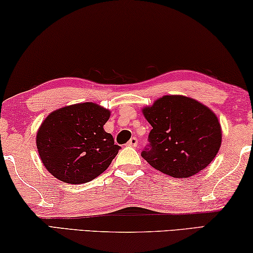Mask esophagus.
Wrapping results in <instances>:
<instances>
[{"label": "esophagus", "mask_w": 253, "mask_h": 253, "mask_svg": "<svg viewBox=\"0 0 253 253\" xmlns=\"http://www.w3.org/2000/svg\"><path fill=\"white\" fill-rule=\"evenodd\" d=\"M137 144H138V139L136 137H131L129 141L126 143L127 146H137Z\"/></svg>", "instance_id": "esophagus-1"}]
</instances>
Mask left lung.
<instances>
[{"label": "left lung", "instance_id": "8db88e82", "mask_svg": "<svg viewBox=\"0 0 253 253\" xmlns=\"http://www.w3.org/2000/svg\"><path fill=\"white\" fill-rule=\"evenodd\" d=\"M152 126L141 156L153 168L175 178H187L217 156L221 128L212 111L190 97L165 95L143 109Z\"/></svg>", "mask_w": 253, "mask_h": 253}]
</instances>
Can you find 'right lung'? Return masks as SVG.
<instances>
[{
  "instance_id": "1",
  "label": "right lung",
  "mask_w": 253,
  "mask_h": 253,
  "mask_svg": "<svg viewBox=\"0 0 253 253\" xmlns=\"http://www.w3.org/2000/svg\"><path fill=\"white\" fill-rule=\"evenodd\" d=\"M110 111L92 102L55 110L45 118L36 145L45 168L69 184L93 180L118 154L111 134L103 129Z\"/></svg>"
}]
</instances>
